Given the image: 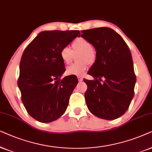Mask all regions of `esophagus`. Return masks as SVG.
<instances>
[{"mask_svg":"<svg viewBox=\"0 0 152 152\" xmlns=\"http://www.w3.org/2000/svg\"><path fill=\"white\" fill-rule=\"evenodd\" d=\"M78 81L81 82V81H83V78L82 77H80V76H78Z\"/></svg>","mask_w":152,"mask_h":152,"instance_id":"esophagus-1","label":"esophagus"}]
</instances>
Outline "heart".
<instances>
[{"label":"heart","mask_w":152,"mask_h":152,"mask_svg":"<svg viewBox=\"0 0 152 152\" xmlns=\"http://www.w3.org/2000/svg\"><path fill=\"white\" fill-rule=\"evenodd\" d=\"M72 49L69 46H64L60 50V56L64 63L69 64L74 58V53L80 54L78 56V61L68 66L66 74L74 76H83L86 72L89 63H93L96 59V53L93 49L92 43L86 38L77 37L72 43Z\"/></svg>","instance_id":"obj_1"}]
</instances>
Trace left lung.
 Returning <instances> with one entry per match:
<instances>
[{"label": "left lung", "instance_id": "1", "mask_svg": "<svg viewBox=\"0 0 152 152\" xmlns=\"http://www.w3.org/2000/svg\"><path fill=\"white\" fill-rule=\"evenodd\" d=\"M81 37L96 51V60L84 79L87 106L95 116L107 120L118 118L128 110L134 96L136 77L128 45L115 30L102 27L83 30ZM105 78L103 83L102 78Z\"/></svg>", "mask_w": 152, "mask_h": 152}]
</instances>
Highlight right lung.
Instances as JSON below:
<instances>
[{
  "label": "right lung",
  "instance_id": "1",
  "mask_svg": "<svg viewBox=\"0 0 152 152\" xmlns=\"http://www.w3.org/2000/svg\"><path fill=\"white\" fill-rule=\"evenodd\" d=\"M80 35L79 30L43 31L24 50L17 83L28 113L40 122L56 120L67 108L78 79L60 78L65 67L60 50Z\"/></svg>",
  "mask_w": 152,
  "mask_h": 152
}]
</instances>
